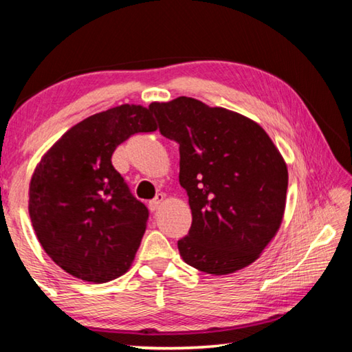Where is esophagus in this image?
I'll list each match as a JSON object with an SVG mask.
<instances>
[{
  "label": "esophagus",
  "mask_w": 352,
  "mask_h": 352,
  "mask_svg": "<svg viewBox=\"0 0 352 352\" xmlns=\"http://www.w3.org/2000/svg\"><path fill=\"white\" fill-rule=\"evenodd\" d=\"M163 200H164V195L163 194H158L157 197H155L153 200H151L148 201V210H151L152 212L153 211H157L160 206H162V204H163Z\"/></svg>",
  "instance_id": "esophagus-1"
}]
</instances>
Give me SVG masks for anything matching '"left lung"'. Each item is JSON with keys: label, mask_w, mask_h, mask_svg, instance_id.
<instances>
[{"label": "left lung", "mask_w": 352, "mask_h": 352, "mask_svg": "<svg viewBox=\"0 0 352 352\" xmlns=\"http://www.w3.org/2000/svg\"><path fill=\"white\" fill-rule=\"evenodd\" d=\"M160 133L180 151V184L192 211L178 241L183 261L226 275L258 259L281 225L287 166L252 119L192 98L153 102Z\"/></svg>", "instance_id": "1"}]
</instances>
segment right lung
Instances as JSON below:
<instances>
[{"label": "right lung", "mask_w": 352, "mask_h": 352, "mask_svg": "<svg viewBox=\"0 0 352 352\" xmlns=\"http://www.w3.org/2000/svg\"><path fill=\"white\" fill-rule=\"evenodd\" d=\"M153 130L151 109L124 104L83 119L41 158L29 214L41 247L69 275L107 283L129 270L148 210L113 168L111 155L132 135Z\"/></svg>", "instance_id": "right-lung-1"}]
</instances>
